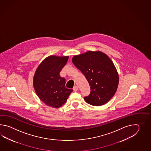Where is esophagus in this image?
Wrapping results in <instances>:
<instances>
[{
    "label": "esophagus",
    "instance_id": "obj_1",
    "mask_svg": "<svg viewBox=\"0 0 151 151\" xmlns=\"http://www.w3.org/2000/svg\"><path fill=\"white\" fill-rule=\"evenodd\" d=\"M73 90L74 91H76H76H77L78 90V87L77 86H75L73 87Z\"/></svg>",
    "mask_w": 151,
    "mask_h": 151
}]
</instances>
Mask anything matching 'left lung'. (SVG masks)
<instances>
[{"instance_id":"left-lung-1","label":"left lung","mask_w":151,"mask_h":151,"mask_svg":"<svg viewBox=\"0 0 151 151\" xmlns=\"http://www.w3.org/2000/svg\"><path fill=\"white\" fill-rule=\"evenodd\" d=\"M72 61L90 85L91 93L84 98L85 101L96 106L108 103L119 84V74L109 57L100 51H88L74 55Z\"/></svg>"}]
</instances>
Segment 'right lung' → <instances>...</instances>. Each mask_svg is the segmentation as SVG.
Here are the masks:
<instances>
[{
	"instance_id": "add662e5",
	"label": "right lung",
	"mask_w": 151,
	"mask_h": 151,
	"mask_svg": "<svg viewBox=\"0 0 151 151\" xmlns=\"http://www.w3.org/2000/svg\"><path fill=\"white\" fill-rule=\"evenodd\" d=\"M69 56L51 55L39 65L33 76V87L39 98L45 105L58 109L66 102L73 90L66 88L60 72Z\"/></svg>"
}]
</instances>
